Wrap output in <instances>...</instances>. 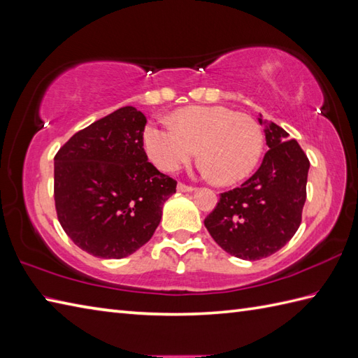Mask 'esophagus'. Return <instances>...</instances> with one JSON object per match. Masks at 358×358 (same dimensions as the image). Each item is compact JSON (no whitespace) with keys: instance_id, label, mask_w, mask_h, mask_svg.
I'll list each match as a JSON object with an SVG mask.
<instances>
[{"instance_id":"1","label":"esophagus","mask_w":358,"mask_h":358,"mask_svg":"<svg viewBox=\"0 0 358 358\" xmlns=\"http://www.w3.org/2000/svg\"><path fill=\"white\" fill-rule=\"evenodd\" d=\"M177 189H178L180 192H192V191H194L192 186H187V185H185V183H178V185H177Z\"/></svg>"}]
</instances>
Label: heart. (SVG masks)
<instances>
[{
    "label": "heart",
    "mask_w": 358,
    "mask_h": 358,
    "mask_svg": "<svg viewBox=\"0 0 358 358\" xmlns=\"http://www.w3.org/2000/svg\"><path fill=\"white\" fill-rule=\"evenodd\" d=\"M150 162L175 172L200 149L208 173L218 183L246 178L260 162L264 136L258 121L223 106H189L175 113L172 123H149L143 134Z\"/></svg>",
    "instance_id": "1"
}]
</instances>
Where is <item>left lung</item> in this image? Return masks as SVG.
<instances>
[{"label":"left lung","instance_id":"1","mask_svg":"<svg viewBox=\"0 0 358 358\" xmlns=\"http://www.w3.org/2000/svg\"><path fill=\"white\" fill-rule=\"evenodd\" d=\"M258 121L269 148L262 166L240 187L220 194L204 218L217 245L243 260H260L283 248L300 227L306 201V154L285 129Z\"/></svg>","mask_w":358,"mask_h":358}]
</instances>
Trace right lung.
Segmentation results:
<instances>
[{"label": "right lung", "instance_id": "add662e5", "mask_svg": "<svg viewBox=\"0 0 358 358\" xmlns=\"http://www.w3.org/2000/svg\"><path fill=\"white\" fill-rule=\"evenodd\" d=\"M148 120L126 106L72 135L55 155L58 222L75 245L118 260L152 238L177 181L148 162Z\"/></svg>", "mask_w": 358, "mask_h": 358}]
</instances>
